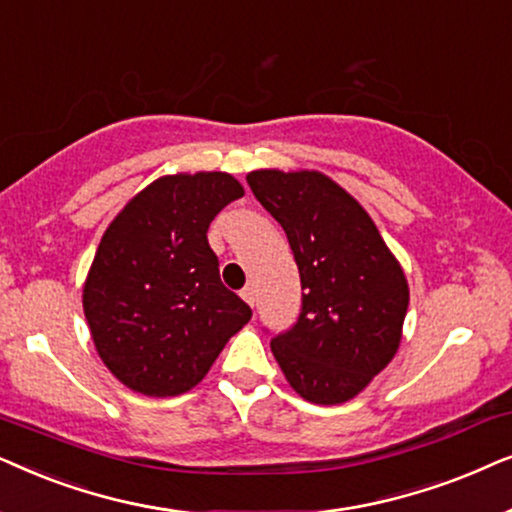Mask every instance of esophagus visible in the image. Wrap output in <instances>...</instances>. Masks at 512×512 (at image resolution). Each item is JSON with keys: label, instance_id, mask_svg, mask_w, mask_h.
Returning a JSON list of instances; mask_svg holds the SVG:
<instances>
[{"label": "esophagus", "instance_id": "esophagus-1", "mask_svg": "<svg viewBox=\"0 0 512 512\" xmlns=\"http://www.w3.org/2000/svg\"><path fill=\"white\" fill-rule=\"evenodd\" d=\"M241 297L245 299V304L255 306V288H252V285H248V288H243V292H241Z\"/></svg>", "mask_w": 512, "mask_h": 512}]
</instances>
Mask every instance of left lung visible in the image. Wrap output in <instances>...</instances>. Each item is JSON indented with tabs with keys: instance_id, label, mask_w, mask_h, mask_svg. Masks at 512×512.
<instances>
[{
	"instance_id": "obj_1",
	"label": "left lung",
	"mask_w": 512,
	"mask_h": 512,
	"mask_svg": "<svg viewBox=\"0 0 512 512\" xmlns=\"http://www.w3.org/2000/svg\"><path fill=\"white\" fill-rule=\"evenodd\" d=\"M257 201L288 236L302 313L271 342L292 386L313 405H342L391 363L410 304L405 271L367 210L318 170L248 173Z\"/></svg>"
}]
</instances>
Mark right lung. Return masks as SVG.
Here are the masks:
<instances>
[{
  "instance_id": "1",
  "label": "right lung",
  "mask_w": 512,
  "mask_h": 512,
  "mask_svg": "<svg viewBox=\"0 0 512 512\" xmlns=\"http://www.w3.org/2000/svg\"><path fill=\"white\" fill-rule=\"evenodd\" d=\"M245 192L222 170L163 175L109 222L84 281L95 351L149 398L187 393L252 318L220 281L208 227Z\"/></svg>"
}]
</instances>
